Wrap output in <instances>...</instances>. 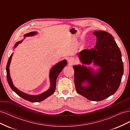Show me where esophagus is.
Masks as SVG:
<instances>
[{
    "instance_id": "1",
    "label": "esophagus",
    "mask_w": 130,
    "mask_h": 130,
    "mask_svg": "<svg viewBox=\"0 0 130 130\" xmlns=\"http://www.w3.org/2000/svg\"><path fill=\"white\" fill-rule=\"evenodd\" d=\"M68 61L69 62V64H73L74 63H75V58H73V57H70L69 58V59L68 60Z\"/></svg>"
}]
</instances>
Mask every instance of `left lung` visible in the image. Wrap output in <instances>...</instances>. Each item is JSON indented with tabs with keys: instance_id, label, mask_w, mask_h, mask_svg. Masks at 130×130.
<instances>
[{
	"instance_id": "obj_1",
	"label": "left lung",
	"mask_w": 130,
	"mask_h": 130,
	"mask_svg": "<svg viewBox=\"0 0 130 130\" xmlns=\"http://www.w3.org/2000/svg\"><path fill=\"white\" fill-rule=\"evenodd\" d=\"M94 48L86 49L78 53L83 64L100 67L95 72L84 66H74V84L77 92L87 99L99 101L115 94L119 88L124 73L121 54L112 35L104 31H95ZM87 82L84 87L82 84Z\"/></svg>"
}]
</instances>
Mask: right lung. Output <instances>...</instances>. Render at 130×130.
Listing matches in <instances>:
<instances>
[{
  "label": "right lung",
  "instance_id": "add662e5",
  "mask_svg": "<svg viewBox=\"0 0 130 130\" xmlns=\"http://www.w3.org/2000/svg\"><path fill=\"white\" fill-rule=\"evenodd\" d=\"M36 34V32H31L29 33H27L24 35V37H27V36H33V35ZM23 41H19L15 43L14 45V48H15L19 43L22 42ZM12 54H11V55L9 58L8 62H7V63L6 65V73H7V82H8V84L10 86L11 88L12 89L13 91L16 93L17 95H18L19 96L22 98L23 99H24L26 100H27L30 102H32V103H36V102H40L43 100H45L46 98L50 96L51 95L54 93L55 92V90L56 88V81L57 77L60 73L61 72L62 69L64 68V67L67 64V62L66 60H63L61 62H60L58 63H57L56 65L53 67L50 70L49 76H50V88L48 90L45 91V92L43 93L40 95H29V94H27L26 93H23L21 91H20L19 89H18L16 87H15L10 77V70H9V67L10 64V62L11 61L12 57Z\"/></svg>",
  "mask_w": 130,
  "mask_h": 130
}]
</instances>
